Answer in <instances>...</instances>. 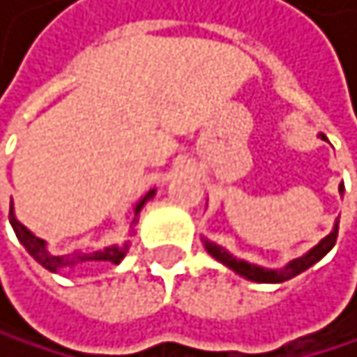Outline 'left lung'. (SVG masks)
Listing matches in <instances>:
<instances>
[{
    "mask_svg": "<svg viewBox=\"0 0 357 357\" xmlns=\"http://www.w3.org/2000/svg\"><path fill=\"white\" fill-rule=\"evenodd\" d=\"M321 139H326V135H319ZM338 192L342 195L345 192V186H338ZM336 238H338V220L334 222V229L328 233V236L317 244V246H312L306 255L294 259V261L287 264L282 270H268V268H261V266H255V264H248L244 261V259H236L231 252H227L222 246L210 242V240H203L205 244V250H208L216 261H220L222 266H227L229 270H233L236 274L244 276L246 280H252V282H284V280H289L298 274H302L304 270L312 268L317 261H321V259L334 248L336 244Z\"/></svg>",
    "mask_w": 357,
    "mask_h": 357,
    "instance_id": "left-lung-1",
    "label": "left lung"
}]
</instances>
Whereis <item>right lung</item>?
Segmentation results:
<instances>
[{"mask_svg": "<svg viewBox=\"0 0 357 357\" xmlns=\"http://www.w3.org/2000/svg\"><path fill=\"white\" fill-rule=\"evenodd\" d=\"M156 190H149L145 192V197L139 199V203L135 205V220L139 216V212L143 210V205L154 197ZM132 220V222H135ZM10 225L12 229H15L17 233V238L19 242L27 248V252L36 259V261L47 268L49 272H68V270H75L79 266H87V264H119L121 259L126 257L128 252V246L130 242H124V244H111V246H105L100 250H73V252H61V255H55L47 248V242L45 240H40L38 236H33V233L21 225L15 216V208H12V203H10Z\"/></svg>", "mask_w": 357, "mask_h": 357, "instance_id": "add662e5", "label": "right lung"}]
</instances>
